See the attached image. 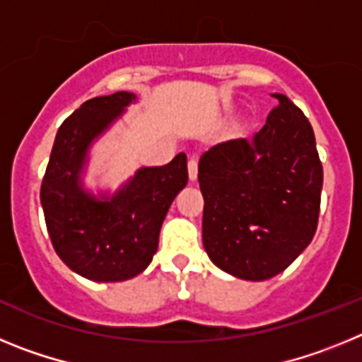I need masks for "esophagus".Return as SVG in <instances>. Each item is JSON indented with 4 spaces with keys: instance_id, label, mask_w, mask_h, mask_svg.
<instances>
[{
    "instance_id": "obj_1",
    "label": "esophagus",
    "mask_w": 362,
    "mask_h": 362,
    "mask_svg": "<svg viewBox=\"0 0 362 362\" xmlns=\"http://www.w3.org/2000/svg\"><path fill=\"white\" fill-rule=\"evenodd\" d=\"M188 177H190V181H196L197 179V159L196 158L188 159Z\"/></svg>"
}]
</instances>
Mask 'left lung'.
I'll return each instance as SVG.
<instances>
[{"label":"left lung","mask_w":362,"mask_h":362,"mask_svg":"<svg viewBox=\"0 0 362 362\" xmlns=\"http://www.w3.org/2000/svg\"><path fill=\"white\" fill-rule=\"evenodd\" d=\"M252 141L217 143L199 159L203 246L212 263L245 281L277 276L317 228L322 166L305 114L284 94Z\"/></svg>","instance_id":"1"}]
</instances>
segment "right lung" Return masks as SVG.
<instances>
[{
    "instance_id": "obj_1",
    "label": "right lung",
    "mask_w": 362,
    "mask_h": 362,
    "mask_svg": "<svg viewBox=\"0 0 362 362\" xmlns=\"http://www.w3.org/2000/svg\"><path fill=\"white\" fill-rule=\"evenodd\" d=\"M136 101L134 92L85 101L57 130L41 183L54 250L70 270L95 283L132 279L148 267L166 212L188 183L181 152L168 165L141 166L114 194L85 187L92 145Z\"/></svg>"
}]
</instances>
